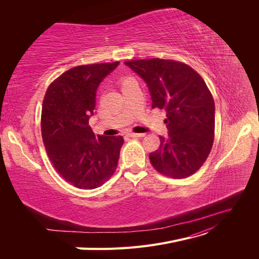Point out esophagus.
I'll return each mask as SVG.
<instances>
[{"mask_svg": "<svg viewBox=\"0 0 259 259\" xmlns=\"http://www.w3.org/2000/svg\"><path fill=\"white\" fill-rule=\"evenodd\" d=\"M130 136L133 137V138H142V137H145V134H137V133H131Z\"/></svg>", "mask_w": 259, "mask_h": 259, "instance_id": "1", "label": "esophagus"}]
</instances>
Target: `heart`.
Segmentation results:
<instances>
[{
	"label": "heart",
	"instance_id": "b5f03b06",
	"mask_svg": "<svg viewBox=\"0 0 259 259\" xmlns=\"http://www.w3.org/2000/svg\"><path fill=\"white\" fill-rule=\"evenodd\" d=\"M127 79H128V77H126V79H124V80H123V81H122V82H124V81H125V80H127Z\"/></svg>",
	"mask_w": 259,
	"mask_h": 259
}]
</instances>
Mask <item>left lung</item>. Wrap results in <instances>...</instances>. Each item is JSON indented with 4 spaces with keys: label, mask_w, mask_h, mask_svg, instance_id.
I'll return each instance as SVG.
<instances>
[{
    "label": "left lung",
    "mask_w": 259,
    "mask_h": 259,
    "mask_svg": "<svg viewBox=\"0 0 259 259\" xmlns=\"http://www.w3.org/2000/svg\"><path fill=\"white\" fill-rule=\"evenodd\" d=\"M146 82L152 108L166 111L168 137L149 154L154 167L175 179L194 174L207 159L214 143L215 104L202 76L184 62L171 59L125 61Z\"/></svg>",
    "instance_id": "8db88e82"
}]
</instances>
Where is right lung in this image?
<instances>
[{
    "instance_id": "obj_1",
    "label": "right lung",
    "mask_w": 259,
    "mask_h": 259,
    "mask_svg": "<svg viewBox=\"0 0 259 259\" xmlns=\"http://www.w3.org/2000/svg\"><path fill=\"white\" fill-rule=\"evenodd\" d=\"M117 65L119 61L73 67L45 93L41 131L46 152L57 173L79 189L103 186L117 166L123 137H96L89 125L98 85Z\"/></svg>"
}]
</instances>
